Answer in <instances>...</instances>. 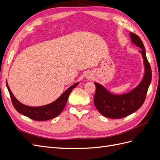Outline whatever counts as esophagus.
<instances>
[{
	"label": "esophagus",
	"instance_id": "obj_1",
	"mask_svg": "<svg viewBox=\"0 0 160 160\" xmlns=\"http://www.w3.org/2000/svg\"><path fill=\"white\" fill-rule=\"evenodd\" d=\"M93 75H91V74H88L87 75V76H86V77H87V79H91L92 78H93Z\"/></svg>",
	"mask_w": 160,
	"mask_h": 160
}]
</instances>
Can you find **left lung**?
Returning <instances> with one entry per match:
<instances>
[{
	"label": "left lung",
	"mask_w": 160,
	"mask_h": 160,
	"mask_svg": "<svg viewBox=\"0 0 160 160\" xmlns=\"http://www.w3.org/2000/svg\"><path fill=\"white\" fill-rule=\"evenodd\" d=\"M132 43L142 49L144 73L142 81L135 88L127 93L115 94L99 83L95 82L96 87L94 104L99 113L111 119H121L134 113L143 105L148 88L152 81V69L147 59L146 50L141 38L130 32Z\"/></svg>",
	"instance_id": "1"
}]
</instances>
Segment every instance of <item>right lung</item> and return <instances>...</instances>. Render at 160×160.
<instances>
[{"label": "right lung", "mask_w": 160, "mask_h": 160, "mask_svg": "<svg viewBox=\"0 0 160 160\" xmlns=\"http://www.w3.org/2000/svg\"><path fill=\"white\" fill-rule=\"evenodd\" d=\"M79 82H77V83L71 85L70 88L65 90L61 94L59 98L57 99L53 102L47 105L38 106V107H32V106L24 105L17 100V99L12 94L10 88H9L7 80L6 81L7 88L8 90L9 93H10L14 108H15L19 113L27 116L30 119L35 121H47L55 118L59 115L62 112V111L63 110L71 92L77 85H79Z\"/></svg>", "instance_id": "obj_1"}]
</instances>
